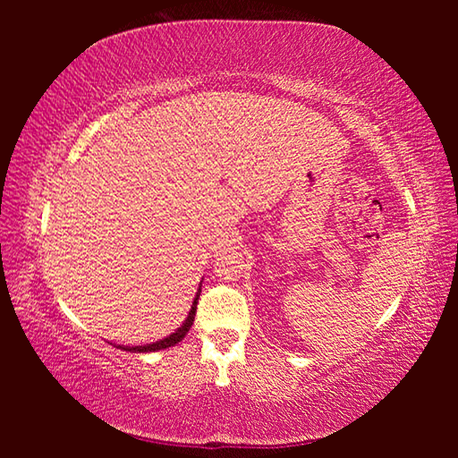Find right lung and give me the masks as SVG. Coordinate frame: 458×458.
Masks as SVG:
<instances>
[{
	"label": "right lung",
	"mask_w": 458,
	"mask_h": 458,
	"mask_svg": "<svg viewBox=\"0 0 458 458\" xmlns=\"http://www.w3.org/2000/svg\"><path fill=\"white\" fill-rule=\"evenodd\" d=\"M199 297H200V287H199V291H197V297H194V301H192V307H191V310H189L187 318H184V323H182L177 330H174V333H171L169 336H165V338L157 340V343H151V344H143V346H123V344H118V348L125 350V352H157V350H165V348H169V346L179 344L181 340H182L184 336H187L189 328H191L192 323H194V315H197Z\"/></svg>",
	"instance_id": "add662e5"
}]
</instances>
